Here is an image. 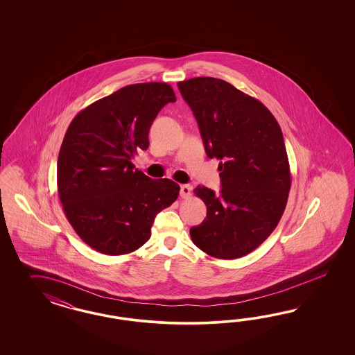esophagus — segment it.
Listing matches in <instances>:
<instances>
[{
  "label": "esophagus",
  "instance_id": "obj_1",
  "mask_svg": "<svg viewBox=\"0 0 355 355\" xmlns=\"http://www.w3.org/2000/svg\"><path fill=\"white\" fill-rule=\"evenodd\" d=\"M191 191H193V186L191 184H182L181 190H180V195L183 199H189L191 196Z\"/></svg>",
  "mask_w": 355,
  "mask_h": 355
}]
</instances>
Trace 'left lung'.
Returning <instances> with one entry per match:
<instances>
[{"instance_id":"1","label":"left lung","mask_w":355,"mask_h":355,"mask_svg":"<svg viewBox=\"0 0 355 355\" xmlns=\"http://www.w3.org/2000/svg\"><path fill=\"white\" fill-rule=\"evenodd\" d=\"M209 159L220 160L221 191L198 186L207 217L190 229L195 246L217 259L242 258L275 230L291 191V169L279 122L267 107L223 79L180 82Z\"/></svg>"}]
</instances>
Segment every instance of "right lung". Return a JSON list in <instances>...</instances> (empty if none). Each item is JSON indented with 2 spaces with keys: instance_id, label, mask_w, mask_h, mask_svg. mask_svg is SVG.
I'll use <instances>...</instances> for the list:
<instances>
[{
  "instance_id": "1",
  "label": "right lung",
  "mask_w": 355,
  "mask_h": 355,
  "mask_svg": "<svg viewBox=\"0 0 355 355\" xmlns=\"http://www.w3.org/2000/svg\"><path fill=\"white\" fill-rule=\"evenodd\" d=\"M175 95L166 83L123 87L79 112L64 134L57 187L69 223L89 248L123 255L141 248L155 217L178 198L172 180H152L131 157L147 150L150 125Z\"/></svg>"
}]
</instances>
